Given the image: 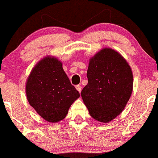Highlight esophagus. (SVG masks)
I'll use <instances>...</instances> for the list:
<instances>
[{"label":"esophagus","instance_id":"1","mask_svg":"<svg viewBox=\"0 0 158 158\" xmlns=\"http://www.w3.org/2000/svg\"><path fill=\"white\" fill-rule=\"evenodd\" d=\"M76 88H77V90L79 92V93H80L81 90V87L80 85H77V86H76Z\"/></svg>","mask_w":158,"mask_h":158}]
</instances>
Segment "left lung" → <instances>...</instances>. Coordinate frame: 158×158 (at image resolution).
<instances>
[{
    "label": "left lung",
    "mask_w": 158,
    "mask_h": 158,
    "mask_svg": "<svg viewBox=\"0 0 158 158\" xmlns=\"http://www.w3.org/2000/svg\"><path fill=\"white\" fill-rule=\"evenodd\" d=\"M87 77L81 96L90 115L98 122H110L122 113L131 97V67L119 52L105 48L90 59Z\"/></svg>",
    "instance_id": "obj_1"
}]
</instances>
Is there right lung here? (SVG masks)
I'll use <instances>...</instances> for the list:
<instances>
[{"instance_id": "obj_1", "label": "right lung", "mask_w": 158, "mask_h": 158, "mask_svg": "<svg viewBox=\"0 0 158 158\" xmlns=\"http://www.w3.org/2000/svg\"><path fill=\"white\" fill-rule=\"evenodd\" d=\"M27 100L35 111L49 123L65 118L70 106L79 97L54 56L43 58L32 69L26 82Z\"/></svg>"}]
</instances>
